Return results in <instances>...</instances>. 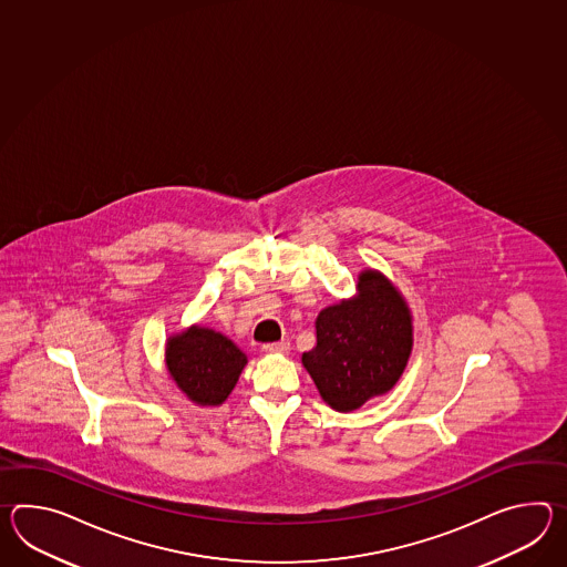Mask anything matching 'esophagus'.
<instances>
[{
  "label": "esophagus",
  "instance_id": "34e87169",
  "mask_svg": "<svg viewBox=\"0 0 567 567\" xmlns=\"http://www.w3.org/2000/svg\"><path fill=\"white\" fill-rule=\"evenodd\" d=\"M262 350L266 353H287L290 350L289 341H275V343H265Z\"/></svg>",
  "mask_w": 567,
  "mask_h": 567
}]
</instances>
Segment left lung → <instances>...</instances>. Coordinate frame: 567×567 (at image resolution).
Here are the masks:
<instances>
[{
  "label": "left lung",
  "instance_id": "left-lung-1",
  "mask_svg": "<svg viewBox=\"0 0 567 567\" xmlns=\"http://www.w3.org/2000/svg\"><path fill=\"white\" fill-rule=\"evenodd\" d=\"M353 299L317 315V343L302 353L321 399L340 413L386 394L413 350V317L403 295L378 270H362Z\"/></svg>",
  "mask_w": 567,
  "mask_h": 567
}]
</instances>
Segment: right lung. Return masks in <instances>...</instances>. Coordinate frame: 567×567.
I'll list each match as a JSON object with an SVG mask.
<instances>
[{"instance_id": "1", "label": "right lung", "mask_w": 567, "mask_h": 567, "mask_svg": "<svg viewBox=\"0 0 567 567\" xmlns=\"http://www.w3.org/2000/svg\"><path fill=\"white\" fill-rule=\"evenodd\" d=\"M164 362L176 386L199 406H219L234 391L246 353L214 329L190 326L166 341Z\"/></svg>"}]
</instances>
